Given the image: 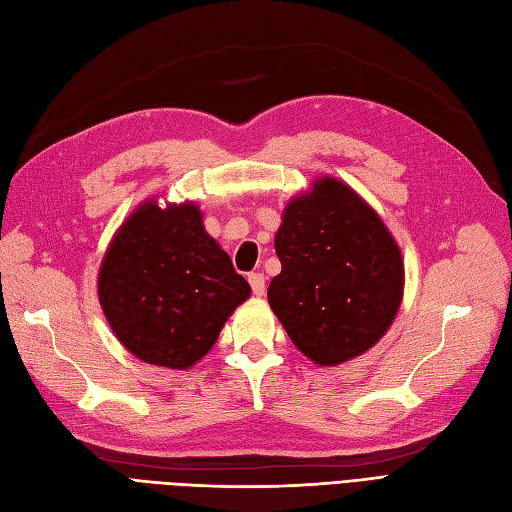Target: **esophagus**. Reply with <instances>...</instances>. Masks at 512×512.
Instances as JSON below:
<instances>
[{
    "mask_svg": "<svg viewBox=\"0 0 512 512\" xmlns=\"http://www.w3.org/2000/svg\"><path fill=\"white\" fill-rule=\"evenodd\" d=\"M249 286H252L254 295H263L265 293V276L263 273H249Z\"/></svg>",
    "mask_w": 512,
    "mask_h": 512,
    "instance_id": "esophagus-1",
    "label": "esophagus"
}]
</instances>
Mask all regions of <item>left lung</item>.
<instances>
[{
	"mask_svg": "<svg viewBox=\"0 0 512 512\" xmlns=\"http://www.w3.org/2000/svg\"><path fill=\"white\" fill-rule=\"evenodd\" d=\"M276 254L282 271L269 284V304L317 365L360 356L389 330L402 304V254L350 186L321 178L313 193L289 202Z\"/></svg>",
	"mask_w": 512,
	"mask_h": 512,
	"instance_id": "obj_1",
	"label": "left lung"
}]
</instances>
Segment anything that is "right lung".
I'll return each instance as SVG.
<instances>
[{
	"mask_svg": "<svg viewBox=\"0 0 512 512\" xmlns=\"http://www.w3.org/2000/svg\"><path fill=\"white\" fill-rule=\"evenodd\" d=\"M99 304L117 339L149 365L189 369L252 289L202 226L195 204L134 210L99 269Z\"/></svg>",
	"mask_w": 512,
	"mask_h": 512,
	"instance_id": "right-lung-1",
	"label": "right lung"
}]
</instances>
